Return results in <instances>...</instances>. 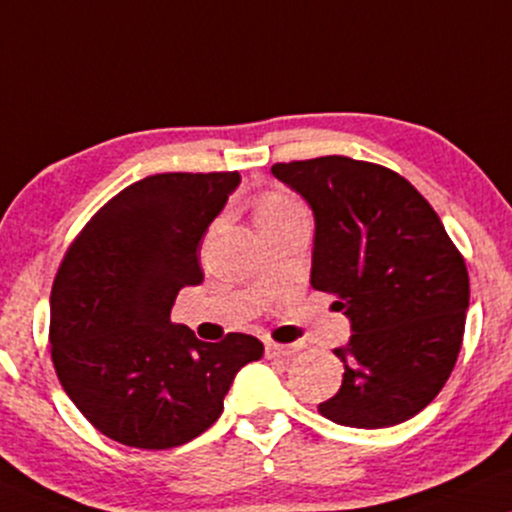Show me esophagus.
<instances>
[{"mask_svg": "<svg viewBox=\"0 0 512 512\" xmlns=\"http://www.w3.org/2000/svg\"><path fill=\"white\" fill-rule=\"evenodd\" d=\"M296 353V346L292 344H275V342H268L266 344V358L270 361H280V358H289Z\"/></svg>", "mask_w": 512, "mask_h": 512, "instance_id": "1", "label": "esophagus"}]
</instances>
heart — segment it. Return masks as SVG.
Wrapping results in <instances>:
<instances>
[{"label":"heart","mask_w":512,"mask_h":512,"mask_svg":"<svg viewBox=\"0 0 512 512\" xmlns=\"http://www.w3.org/2000/svg\"><path fill=\"white\" fill-rule=\"evenodd\" d=\"M294 208H299V206H296L294 201L287 197V194H282V192H270V194H266V199L261 201V206H258L256 220L282 216V213L294 211Z\"/></svg>","instance_id":"obj_1"}]
</instances>
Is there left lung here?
Returning a JSON list of instances; mask_svg holds the SVG:
<instances>
[{"mask_svg":"<svg viewBox=\"0 0 512 512\" xmlns=\"http://www.w3.org/2000/svg\"><path fill=\"white\" fill-rule=\"evenodd\" d=\"M315 216L311 285L351 320L344 380L320 415L380 430L432 403L458 361L470 304L465 258L406 178L349 156L275 163Z\"/></svg>","mask_w":512,"mask_h":512,"instance_id":"8db88e82","label":"left lung"}]
</instances>
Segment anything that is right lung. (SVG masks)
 <instances>
[{
    "mask_svg": "<svg viewBox=\"0 0 512 512\" xmlns=\"http://www.w3.org/2000/svg\"><path fill=\"white\" fill-rule=\"evenodd\" d=\"M239 185L237 170L159 173L106 201L68 246L52 285L49 342L63 391L106 437L163 451L206 432L256 337L208 344L170 323L201 285L199 242Z\"/></svg>",
    "mask_w": 512,
    "mask_h": 512,
    "instance_id": "1",
    "label": "right lung"
}]
</instances>
